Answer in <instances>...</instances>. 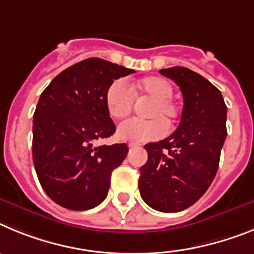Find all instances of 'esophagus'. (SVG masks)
Here are the masks:
<instances>
[{
	"label": "esophagus",
	"mask_w": 254,
	"mask_h": 254,
	"mask_svg": "<svg viewBox=\"0 0 254 254\" xmlns=\"http://www.w3.org/2000/svg\"><path fill=\"white\" fill-rule=\"evenodd\" d=\"M127 147H129V148H133V147H136V144L135 143H129V144H127Z\"/></svg>",
	"instance_id": "obj_1"
}]
</instances>
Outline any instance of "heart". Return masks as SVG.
Listing matches in <instances>:
<instances>
[{
  "instance_id": "obj_1",
  "label": "heart",
  "mask_w": 254,
  "mask_h": 254,
  "mask_svg": "<svg viewBox=\"0 0 254 254\" xmlns=\"http://www.w3.org/2000/svg\"><path fill=\"white\" fill-rule=\"evenodd\" d=\"M173 85L161 76L140 79L130 89L123 79H116L105 93V105L109 115L115 120L127 118L134 106V96L152 100L145 110V116L151 119H130L118 127V138L124 142L144 143L160 139L166 134L167 125L179 118V107L171 98Z\"/></svg>"
}]
</instances>
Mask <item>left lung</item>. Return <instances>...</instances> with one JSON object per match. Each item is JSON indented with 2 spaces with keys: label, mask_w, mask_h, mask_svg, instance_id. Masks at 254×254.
<instances>
[{
  "label": "left lung",
  "mask_w": 254,
  "mask_h": 254,
  "mask_svg": "<svg viewBox=\"0 0 254 254\" xmlns=\"http://www.w3.org/2000/svg\"><path fill=\"white\" fill-rule=\"evenodd\" d=\"M180 87L182 120L169 138L144 145L148 160L140 167L143 200L160 212H179L199 199L219 169L226 139L222 94L211 81L187 67L160 70Z\"/></svg>",
  "instance_id": "1"
}]
</instances>
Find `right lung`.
I'll return each mask as SVG.
<instances>
[{
  "label": "right lung",
  "instance_id": "right-lung-1",
  "mask_svg": "<svg viewBox=\"0 0 254 254\" xmlns=\"http://www.w3.org/2000/svg\"><path fill=\"white\" fill-rule=\"evenodd\" d=\"M133 72L92 57L60 72L39 97L33 116V162L42 188L57 204L85 211L107 197L112 170L129 149L125 143L93 147V142L116 130L106 110V89Z\"/></svg>",
  "mask_w": 254,
  "mask_h": 254
}]
</instances>
